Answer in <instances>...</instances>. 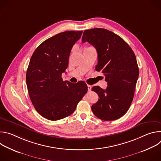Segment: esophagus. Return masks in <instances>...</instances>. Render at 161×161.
I'll use <instances>...</instances> for the list:
<instances>
[{
	"instance_id": "34e87169",
	"label": "esophagus",
	"mask_w": 161,
	"mask_h": 161,
	"mask_svg": "<svg viewBox=\"0 0 161 161\" xmlns=\"http://www.w3.org/2000/svg\"><path fill=\"white\" fill-rule=\"evenodd\" d=\"M87 86H88V91H90V90H91V89H92V86H91V85H87Z\"/></svg>"
}]
</instances>
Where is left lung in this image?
I'll return each mask as SVG.
<instances>
[{
	"instance_id": "obj_1",
	"label": "left lung",
	"mask_w": 161,
	"mask_h": 161,
	"mask_svg": "<svg viewBox=\"0 0 161 161\" xmlns=\"http://www.w3.org/2000/svg\"><path fill=\"white\" fill-rule=\"evenodd\" d=\"M94 47L97 52V71H101L108 83L106 89L99 86L92 90L99 100L91 107L99 119L117 120L127 113L134 95L139 69L136 56L129 44L120 36L105 29L84 31L82 42Z\"/></svg>"
}]
</instances>
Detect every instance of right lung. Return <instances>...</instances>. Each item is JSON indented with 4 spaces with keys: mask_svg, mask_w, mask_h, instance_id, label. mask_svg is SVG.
I'll use <instances>...</instances> for the list:
<instances>
[{
    "mask_svg": "<svg viewBox=\"0 0 161 161\" xmlns=\"http://www.w3.org/2000/svg\"><path fill=\"white\" fill-rule=\"evenodd\" d=\"M81 31H65L42 42L33 53L26 73L30 99L36 111L50 120L69 116L87 92L84 81L76 84L61 78Z\"/></svg>",
    "mask_w": 161,
    "mask_h": 161,
    "instance_id": "right-lung-1",
    "label": "right lung"
}]
</instances>
